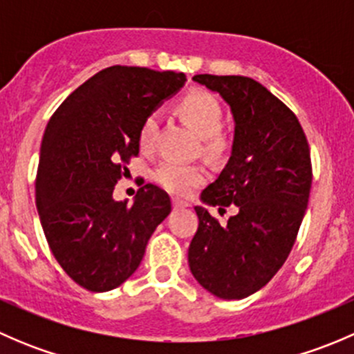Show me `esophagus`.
<instances>
[{
	"label": "esophagus",
	"instance_id": "34e87169",
	"mask_svg": "<svg viewBox=\"0 0 354 354\" xmlns=\"http://www.w3.org/2000/svg\"><path fill=\"white\" fill-rule=\"evenodd\" d=\"M173 207L174 209H185V207H188V202H183L180 198H173Z\"/></svg>",
	"mask_w": 354,
	"mask_h": 354
}]
</instances>
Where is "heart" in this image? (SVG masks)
Listing matches in <instances>:
<instances>
[{"instance_id":"1","label":"heart","mask_w":354,"mask_h":354,"mask_svg":"<svg viewBox=\"0 0 354 354\" xmlns=\"http://www.w3.org/2000/svg\"><path fill=\"white\" fill-rule=\"evenodd\" d=\"M180 114L183 120L203 137L205 151L219 154L226 149V138L219 133L223 124V108L216 95L205 91H194L180 101ZM157 131L156 114L144 118L138 128V145L144 152L152 151ZM207 171L200 164H181L176 160H164L152 171V180L169 194L187 197L205 181Z\"/></svg>"}]
</instances>
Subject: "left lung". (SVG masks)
Masks as SVG:
<instances>
[{
  "label": "left lung",
  "instance_id": "1",
  "mask_svg": "<svg viewBox=\"0 0 354 354\" xmlns=\"http://www.w3.org/2000/svg\"><path fill=\"white\" fill-rule=\"evenodd\" d=\"M194 80L219 92L234 118L230 160L200 198L219 212L230 205L238 212L221 226L195 207L188 263L214 296L241 299L276 276L295 245L312 187L310 147L295 113L253 78L205 73Z\"/></svg>",
  "mask_w": 354,
  "mask_h": 354
}]
</instances>
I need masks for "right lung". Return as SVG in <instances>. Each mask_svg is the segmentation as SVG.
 Instances as JSON below:
<instances>
[{
	"label": "right lung",
	"mask_w": 354,
	"mask_h": 354,
	"mask_svg": "<svg viewBox=\"0 0 354 354\" xmlns=\"http://www.w3.org/2000/svg\"><path fill=\"white\" fill-rule=\"evenodd\" d=\"M185 82L176 71L109 66L75 88L49 120L35 205L53 255L78 286L102 292L123 284L171 212L169 195L152 183L131 205L113 192L138 156L144 118Z\"/></svg>",
	"instance_id": "obj_1"
}]
</instances>
